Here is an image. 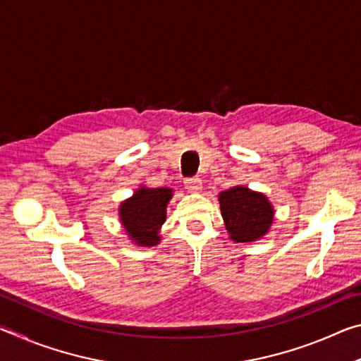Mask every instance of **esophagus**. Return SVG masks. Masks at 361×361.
I'll use <instances>...</instances> for the list:
<instances>
[{"label": "esophagus", "mask_w": 361, "mask_h": 361, "mask_svg": "<svg viewBox=\"0 0 361 361\" xmlns=\"http://www.w3.org/2000/svg\"><path fill=\"white\" fill-rule=\"evenodd\" d=\"M185 188L191 192H199L200 189H202V180L197 178V176H194V178H186Z\"/></svg>", "instance_id": "esophagus-1"}]
</instances>
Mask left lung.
Returning a JSON list of instances; mask_svg holds the SVG:
<instances>
[{"label":"left lung","mask_w":361,"mask_h":361,"mask_svg":"<svg viewBox=\"0 0 361 361\" xmlns=\"http://www.w3.org/2000/svg\"><path fill=\"white\" fill-rule=\"evenodd\" d=\"M221 215L231 239L235 242L258 240L272 224L274 210L266 195L235 186L219 194Z\"/></svg>","instance_id":"1"}]
</instances>
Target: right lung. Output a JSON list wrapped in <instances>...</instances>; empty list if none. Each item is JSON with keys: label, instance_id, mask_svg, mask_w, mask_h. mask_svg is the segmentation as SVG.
Returning a JSON list of instances; mask_svg holds the SVG:
<instances>
[{"label": "right lung", "instance_id": "1", "mask_svg": "<svg viewBox=\"0 0 361 361\" xmlns=\"http://www.w3.org/2000/svg\"><path fill=\"white\" fill-rule=\"evenodd\" d=\"M170 199L172 189L169 188H140L133 197L121 204V221L133 242L142 247L159 243L161 237L157 231L166 221V207Z\"/></svg>", "mask_w": 361, "mask_h": 361}]
</instances>
